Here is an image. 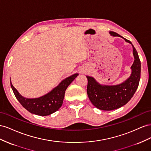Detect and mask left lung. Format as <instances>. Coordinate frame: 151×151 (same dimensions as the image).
<instances>
[{
  "mask_svg": "<svg viewBox=\"0 0 151 151\" xmlns=\"http://www.w3.org/2000/svg\"><path fill=\"white\" fill-rule=\"evenodd\" d=\"M109 34L112 37H121L132 45L134 61L130 68V76L118 85H103L93 77L86 76L88 80L87 91L89 99L95 107L103 111L114 110L125 105L136 92L140 78V61L132 43L115 32H109Z\"/></svg>",
  "mask_w": 151,
  "mask_h": 151,
  "instance_id": "8db88e82",
  "label": "left lung"
}]
</instances>
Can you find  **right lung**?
<instances>
[{
	"instance_id": "obj_1",
	"label": "right lung",
	"mask_w": 151,
	"mask_h": 151,
	"mask_svg": "<svg viewBox=\"0 0 151 151\" xmlns=\"http://www.w3.org/2000/svg\"><path fill=\"white\" fill-rule=\"evenodd\" d=\"M78 73H75L63 80L58 85L49 92L37 98H26L19 93L12 85L11 86L17 99L29 113L38 116H48L57 111L61 107L66 88L76 78Z\"/></svg>"
}]
</instances>
